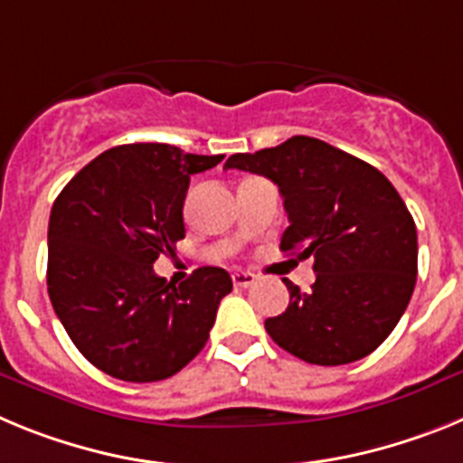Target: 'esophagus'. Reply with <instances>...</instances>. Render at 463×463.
<instances>
[{
  "label": "esophagus",
  "instance_id": "esophagus-1",
  "mask_svg": "<svg viewBox=\"0 0 463 463\" xmlns=\"http://www.w3.org/2000/svg\"><path fill=\"white\" fill-rule=\"evenodd\" d=\"M232 280H234L236 288H250L252 282L257 280V276L250 271H234L232 273Z\"/></svg>",
  "mask_w": 463,
  "mask_h": 463
}]
</instances>
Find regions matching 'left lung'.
<instances>
[{
    "label": "left lung",
    "instance_id": "1",
    "mask_svg": "<svg viewBox=\"0 0 463 463\" xmlns=\"http://www.w3.org/2000/svg\"><path fill=\"white\" fill-rule=\"evenodd\" d=\"M224 169L276 183L289 218L280 250L315 260L310 292L282 278L289 306L264 322L269 336L320 366L373 353L401 320L417 280V229L394 185L364 159L310 137L232 155Z\"/></svg>",
    "mask_w": 463,
    "mask_h": 463
}]
</instances>
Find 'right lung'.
Listing matches in <instances>:
<instances>
[{"label": "right lung", "mask_w": 463, "mask_h": 463, "mask_svg": "<svg viewBox=\"0 0 463 463\" xmlns=\"http://www.w3.org/2000/svg\"><path fill=\"white\" fill-rule=\"evenodd\" d=\"M222 155L166 143L118 146L73 175L48 222V297L73 345L127 383L171 378L202 353L232 292L224 269H196L183 285L153 271L185 239L190 175Z\"/></svg>", "instance_id": "add662e5"}]
</instances>
